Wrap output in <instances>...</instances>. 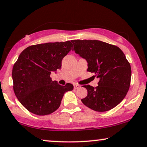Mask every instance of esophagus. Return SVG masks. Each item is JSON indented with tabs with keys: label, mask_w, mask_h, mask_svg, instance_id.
Here are the masks:
<instances>
[{
	"label": "esophagus",
	"mask_w": 147,
	"mask_h": 147,
	"mask_svg": "<svg viewBox=\"0 0 147 147\" xmlns=\"http://www.w3.org/2000/svg\"><path fill=\"white\" fill-rule=\"evenodd\" d=\"M80 88V85H78V84H74V89H77Z\"/></svg>",
	"instance_id": "obj_1"
}]
</instances>
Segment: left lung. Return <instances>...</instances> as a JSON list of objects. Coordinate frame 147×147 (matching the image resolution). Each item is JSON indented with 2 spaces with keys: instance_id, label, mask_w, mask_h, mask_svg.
Listing matches in <instances>:
<instances>
[{
  "instance_id": "obj_1",
  "label": "left lung",
  "mask_w": 147,
  "mask_h": 147,
  "mask_svg": "<svg viewBox=\"0 0 147 147\" xmlns=\"http://www.w3.org/2000/svg\"><path fill=\"white\" fill-rule=\"evenodd\" d=\"M76 54L88 61L87 71L99 78L98 86L83 87L88 95L81 99L87 107L98 112L112 109L126 96L131 84V65L117 46L99 40H71Z\"/></svg>"
}]
</instances>
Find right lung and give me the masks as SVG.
<instances>
[{
  "instance_id": "add662e5",
  "label": "right lung",
  "mask_w": 147,
  "mask_h": 147,
  "mask_svg": "<svg viewBox=\"0 0 147 147\" xmlns=\"http://www.w3.org/2000/svg\"><path fill=\"white\" fill-rule=\"evenodd\" d=\"M73 50L70 41L32 45L21 52L12 68L13 89L20 103L32 113L46 115L60 106L71 84L62 86L52 81L50 74L61 67L62 59Z\"/></svg>"
}]
</instances>
